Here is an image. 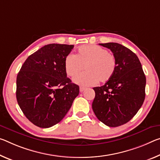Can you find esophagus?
Returning <instances> with one entry per match:
<instances>
[{
  "label": "esophagus",
  "mask_w": 160,
  "mask_h": 160,
  "mask_svg": "<svg viewBox=\"0 0 160 160\" xmlns=\"http://www.w3.org/2000/svg\"><path fill=\"white\" fill-rule=\"evenodd\" d=\"M85 89H86V88H84V87H80V92H83V91H84Z\"/></svg>",
  "instance_id": "obj_1"
}]
</instances>
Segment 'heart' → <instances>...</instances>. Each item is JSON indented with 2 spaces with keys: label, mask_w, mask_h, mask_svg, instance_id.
Here are the masks:
<instances>
[{
  "label": "heart",
  "mask_w": 160,
  "mask_h": 160,
  "mask_svg": "<svg viewBox=\"0 0 160 160\" xmlns=\"http://www.w3.org/2000/svg\"><path fill=\"white\" fill-rule=\"evenodd\" d=\"M64 67L66 74L75 77L84 68L86 72L76 76L73 81L82 86L93 85L99 80L105 82L115 74L117 60L112 53L98 45H82L78 49L77 55L68 54L65 59Z\"/></svg>",
  "instance_id": "1"
}]
</instances>
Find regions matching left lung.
<instances>
[{
    "label": "left lung",
    "mask_w": 160,
    "mask_h": 160,
    "mask_svg": "<svg viewBox=\"0 0 160 160\" xmlns=\"http://www.w3.org/2000/svg\"><path fill=\"white\" fill-rule=\"evenodd\" d=\"M110 49L117 60L115 74L101 87L94 88L92 108L100 121L115 128L130 121L144 102L146 77L135 53L117 42L100 43Z\"/></svg>",
    "instance_id": "left-lung-1"
}]
</instances>
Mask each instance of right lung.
<instances>
[{
  "instance_id": "right-lung-1",
  "label": "right lung",
  "mask_w": 160,
  "mask_h": 160,
  "mask_svg": "<svg viewBox=\"0 0 160 160\" xmlns=\"http://www.w3.org/2000/svg\"><path fill=\"white\" fill-rule=\"evenodd\" d=\"M74 45L48 44L27 58L16 79V98L25 116L39 128L61 121L79 95L64 62Z\"/></svg>"
}]
</instances>
